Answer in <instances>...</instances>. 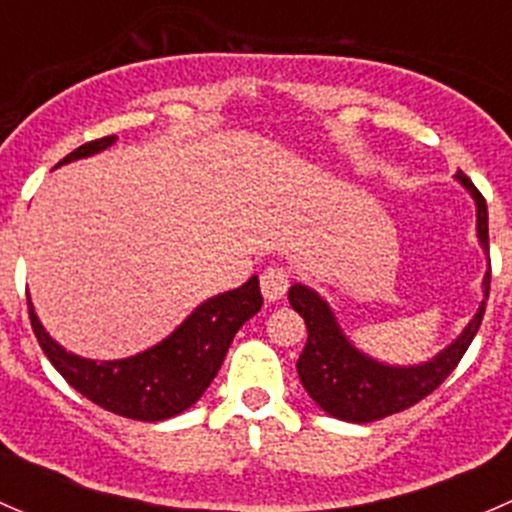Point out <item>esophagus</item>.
I'll list each match as a JSON object with an SVG mask.
<instances>
[{"label":"esophagus","instance_id":"1","mask_svg":"<svg viewBox=\"0 0 512 512\" xmlns=\"http://www.w3.org/2000/svg\"><path fill=\"white\" fill-rule=\"evenodd\" d=\"M289 287V272L280 265H270L265 272L260 275V289L265 294L267 302H277V299L285 297Z\"/></svg>","mask_w":512,"mask_h":512}]
</instances>
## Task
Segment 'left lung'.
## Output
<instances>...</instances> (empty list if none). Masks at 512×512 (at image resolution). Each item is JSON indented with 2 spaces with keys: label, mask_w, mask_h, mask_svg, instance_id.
<instances>
[{
  "label": "left lung",
  "mask_w": 512,
  "mask_h": 512,
  "mask_svg": "<svg viewBox=\"0 0 512 512\" xmlns=\"http://www.w3.org/2000/svg\"><path fill=\"white\" fill-rule=\"evenodd\" d=\"M458 180L471 190L478 205V237L480 245H488V205L480 190L471 183L466 173H458ZM490 265V260H488ZM485 299L490 292V267L485 272ZM289 304L307 324V344L299 354L297 371L299 381L307 394L327 411L329 416L352 423L379 421L399 411L411 409L421 399L438 389L448 379L466 349L471 347L485 314V302L471 319L466 332L433 361L421 366H386L371 361L369 356L356 352L334 322L332 309L317 297V292L304 285L289 289Z\"/></svg>",
  "instance_id": "left-lung-1"
}]
</instances>
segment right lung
<instances>
[{
    "instance_id": "right-lung-1",
    "label": "right lung",
    "mask_w": 512,
    "mask_h": 512,
    "mask_svg": "<svg viewBox=\"0 0 512 512\" xmlns=\"http://www.w3.org/2000/svg\"><path fill=\"white\" fill-rule=\"evenodd\" d=\"M113 141L116 136L84 143L59 165L94 156ZM260 307V280L250 277L242 287L200 304L158 347L121 361H91L61 349L39 324L32 302H29V319L39 347L79 394L123 418L163 421L190 409L205 394L210 381L220 371L237 329L252 314L260 312Z\"/></svg>"
}]
</instances>
